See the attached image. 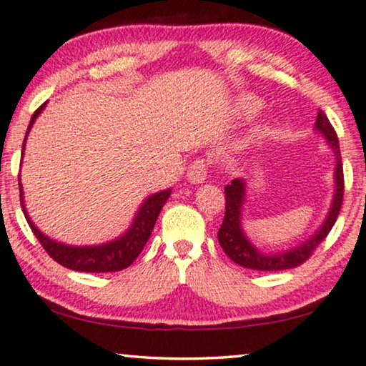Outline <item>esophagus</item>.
<instances>
[{"instance_id":"esophagus-1","label":"esophagus","mask_w":366,"mask_h":366,"mask_svg":"<svg viewBox=\"0 0 366 366\" xmlns=\"http://www.w3.org/2000/svg\"><path fill=\"white\" fill-rule=\"evenodd\" d=\"M207 176V164L204 159H195V161L189 166L187 179L190 184H202Z\"/></svg>"}]
</instances>
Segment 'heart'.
<instances>
[{
  "label": "heart",
  "mask_w": 366,
  "mask_h": 366,
  "mask_svg": "<svg viewBox=\"0 0 366 366\" xmlns=\"http://www.w3.org/2000/svg\"><path fill=\"white\" fill-rule=\"evenodd\" d=\"M262 107V101L252 94H240L237 97V111L244 116L255 114Z\"/></svg>",
  "instance_id": "1"
}]
</instances>
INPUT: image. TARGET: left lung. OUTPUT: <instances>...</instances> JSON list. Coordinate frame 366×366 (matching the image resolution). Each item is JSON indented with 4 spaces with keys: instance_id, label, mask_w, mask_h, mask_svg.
I'll use <instances>...</instances> for the list:
<instances>
[{
    "instance_id": "1",
    "label": "left lung",
    "mask_w": 366,
    "mask_h": 366,
    "mask_svg": "<svg viewBox=\"0 0 366 366\" xmlns=\"http://www.w3.org/2000/svg\"><path fill=\"white\" fill-rule=\"evenodd\" d=\"M315 129L325 136L327 144L335 152L337 159L335 174H333V177H335V194H333L332 207L328 210V215L323 220L322 227L310 239H307L290 250L275 252V254L260 252L247 239L244 229H242V205L245 202V182L244 179H234L229 185H225V215L217 237L220 247H222L225 254L229 255V259L234 260L235 264L245 267V269L262 272L293 269V267L302 265L303 262L308 260V257L313 254V250L322 244V240L325 239L333 225H335L340 209H342L345 189L342 154H340L337 132L323 111H318Z\"/></svg>"
}]
</instances>
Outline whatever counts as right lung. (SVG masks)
<instances>
[{
	"instance_id": "add662e5",
	"label": "right lung",
	"mask_w": 366,
	"mask_h": 366,
	"mask_svg": "<svg viewBox=\"0 0 366 366\" xmlns=\"http://www.w3.org/2000/svg\"><path fill=\"white\" fill-rule=\"evenodd\" d=\"M46 107L41 104L38 109L34 111V114L31 116L26 137L33 127L36 117L41 114ZM26 137H24L23 142V154H24V146H26ZM21 181V179H19ZM171 195V189L161 190V192H156L144 200V204L139 207L136 217H134L131 227L126 230L121 237H117L116 240L106 242V244L101 245H84V247H74V245H66L61 244V242H56L49 239L48 235H44L41 230L33 224V220L29 219L26 212V207H24V199H23V187L21 182H19V199H21V209L24 212V217H26L28 224L36 239L39 240V244L43 245V249L48 252L51 259L58 262L66 269L76 270V272H91V274H101V272H119L122 269H127L134 260L137 259V255L141 254L144 245L147 244L149 237L152 234L154 224L159 217V212H161L164 204Z\"/></svg>"
}]
</instances>
